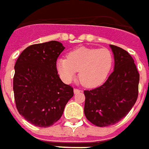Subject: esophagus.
I'll use <instances>...</instances> for the list:
<instances>
[{
	"mask_svg": "<svg viewBox=\"0 0 149 149\" xmlns=\"http://www.w3.org/2000/svg\"><path fill=\"white\" fill-rule=\"evenodd\" d=\"M80 91H81V90L78 89V88H74V94L79 93V92H80Z\"/></svg>",
	"mask_w": 149,
	"mask_h": 149,
	"instance_id": "34e87169",
	"label": "esophagus"
}]
</instances>
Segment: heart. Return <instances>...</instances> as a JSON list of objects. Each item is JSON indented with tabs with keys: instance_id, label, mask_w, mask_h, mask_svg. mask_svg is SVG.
Wrapping results in <instances>:
<instances>
[{
	"instance_id": "heart-1",
	"label": "heart",
	"mask_w": 149,
	"mask_h": 149,
	"mask_svg": "<svg viewBox=\"0 0 149 149\" xmlns=\"http://www.w3.org/2000/svg\"><path fill=\"white\" fill-rule=\"evenodd\" d=\"M113 65V55L107 48L80 47L67 54V59H59L57 69L63 80L69 82L79 71V79L85 86L93 87L103 83Z\"/></svg>"
}]
</instances>
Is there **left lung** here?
<instances>
[{"instance_id":"obj_1","label":"left lung","mask_w":149,"mask_h":149,"mask_svg":"<svg viewBox=\"0 0 149 149\" xmlns=\"http://www.w3.org/2000/svg\"><path fill=\"white\" fill-rule=\"evenodd\" d=\"M115 58L113 72L103 85L84 91V113L91 123L107 127L127 116L138 97L140 74L132 57L119 46L111 45Z\"/></svg>"}]
</instances>
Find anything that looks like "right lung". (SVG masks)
I'll use <instances>...</instances> for the list:
<instances>
[{
    "label": "right lung",
    "instance_id": "1",
    "mask_svg": "<svg viewBox=\"0 0 149 149\" xmlns=\"http://www.w3.org/2000/svg\"><path fill=\"white\" fill-rule=\"evenodd\" d=\"M65 47L57 41L28 46L16 62L13 92L16 107L28 122L49 127L63 116L74 89L60 79L57 59Z\"/></svg>",
    "mask_w": 149,
    "mask_h": 149
}]
</instances>
